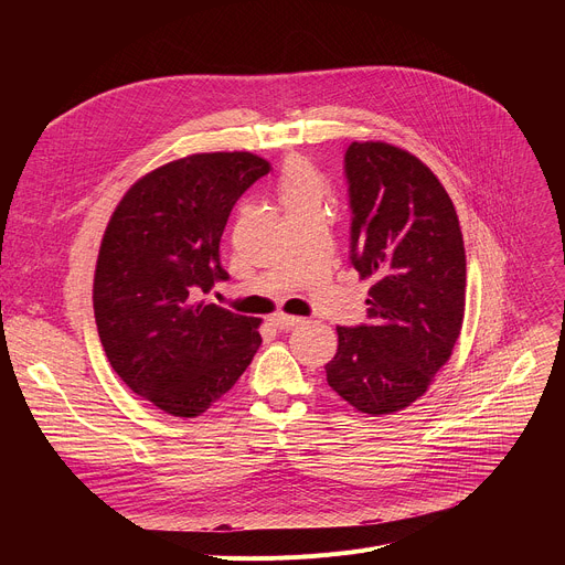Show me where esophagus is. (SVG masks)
<instances>
[{"instance_id": "obj_1", "label": "esophagus", "mask_w": 565, "mask_h": 565, "mask_svg": "<svg viewBox=\"0 0 565 565\" xmlns=\"http://www.w3.org/2000/svg\"><path fill=\"white\" fill-rule=\"evenodd\" d=\"M270 320H273V324H275L277 330H292V328H298V324L305 322V318L288 316V313H275Z\"/></svg>"}]
</instances>
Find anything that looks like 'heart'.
Returning a JSON list of instances; mask_svg holds the SVG:
<instances>
[{
    "label": "heart",
    "instance_id": "heart-1",
    "mask_svg": "<svg viewBox=\"0 0 565 565\" xmlns=\"http://www.w3.org/2000/svg\"><path fill=\"white\" fill-rule=\"evenodd\" d=\"M281 199L288 207L318 203L320 175L309 164H292L281 181Z\"/></svg>",
    "mask_w": 565,
    "mask_h": 565
}]
</instances>
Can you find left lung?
Here are the masks:
<instances>
[{
	"instance_id": "8db88e82",
	"label": "left lung",
	"mask_w": 565,
	"mask_h": 565,
	"mask_svg": "<svg viewBox=\"0 0 565 565\" xmlns=\"http://www.w3.org/2000/svg\"><path fill=\"white\" fill-rule=\"evenodd\" d=\"M350 258L369 288V322L337 328L328 384L380 417L422 398L449 362L465 316V245L451 196L412 153L352 141L343 160Z\"/></svg>"
}]
</instances>
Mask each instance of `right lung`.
Returning a JSON list of instances; mask_svg holds the SVG:
<instances>
[{
  "label": "right lung",
  "instance_id": "add662e5",
  "mask_svg": "<svg viewBox=\"0 0 565 565\" xmlns=\"http://www.w3.org/2000/svg\"><path fill=\"white\" fill-rule=\"evenodd\" d=\"M270 171L247 153H196L141 175L105 228L98 337L116 375L171 417H199L252 364L258 318L201 300L228 275L220 241L235 201Z\"/></svg>",
  "mask_w": 565,
  "mask_h": 565
}]
</instances>
